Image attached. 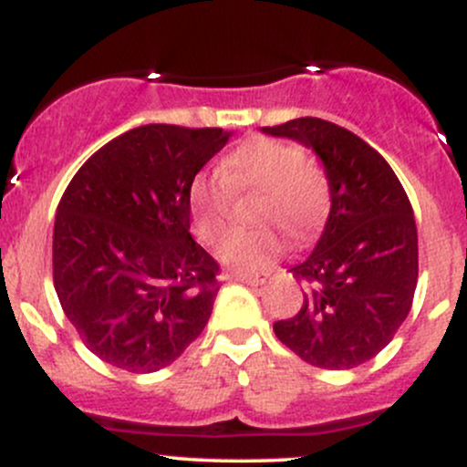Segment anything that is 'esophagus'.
Segmentation results:
<instances>
[{
    "instance_id": "esophagus-1",
    "label": "esophagus",
    "mask_w": 467,
    "mask_h": 467,
    "mask_svg": "<svg viewBox=\"0 0 467 467\" xmlns=\"http://www.w3.org/2000/svg\"><path fill=\"white\" fill-rule=\"evenodd\" d=\"M270 275H234V281L245 283V285H264Z\"/></svg>"
}]
</instances>
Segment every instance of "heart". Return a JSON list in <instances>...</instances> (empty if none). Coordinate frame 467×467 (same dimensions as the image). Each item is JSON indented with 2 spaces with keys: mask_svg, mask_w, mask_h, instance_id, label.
<instances>
[{
  "mask_svg": "<svg viewBox=\"0 0 467 467\" xmlns=\"http://www.w3.org/2000/svg\"><path fill=\"white\" fill-rule=\"evenodd\" d=\"M219 178L192 180L189 206L192 230L206 245L226 237L233 217V195H254L252 222L276 223L301 241L323 219L329 189L325 175L307 162V155L294 144L267 138L241 144L222 160ZM283 250V237L275 228L264 226L237 233L219 248V259L239 272H256L265 267Z\"/></svg>",
  "mask_w": 467,
  "mask_h": 467,
  "instance_id": "heart-1",
  "label": "heart"
}]
</instances>
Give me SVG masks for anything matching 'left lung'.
I'll list each match as a JSON object with an SVG mask.
<instances>
[{"instance_id":"8db88e82","label":"left lung","mask_w":467,"mask_h":467,"mask_svg":"<svg viewBox=\"0 0 467 467\" xmlns=\"http://www.w3.org/2000/svg\"><path fill=\"white\" fill-rule=\"evenodd\" d=\"M261 131L314 149L331 195L318 244L289 267L305 283L301 309L275 334L314 367L353 368L378 356L410 312L420 261L409 195L387 160L345 127L307 116Z\"/></svg>"}]
</instances>
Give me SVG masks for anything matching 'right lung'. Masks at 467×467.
Here are the masks:
<instances>
[{"label": "right lung", "mask_w": 467, "mask_h": 467, "mask_svg": "<svg viewBox=\"0 0 467 467\" xmlns=\"http://www.w3.org/2000/svg\"><path fill=\"white\" fill-rule=\"evenodd\" d=\"M233 131L144 125L100 147L57 208L58 303L94 356L131 373L169 367L202 334L219 265L191 237L189 191Z\"/></svg>", "instance_id": "add662e5"}]
</instances>
